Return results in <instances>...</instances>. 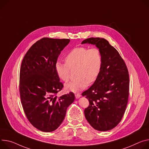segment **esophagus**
<instances>
[{"instance_id":"34e87169","label":"esophagus","mask_w":149,"mask_h":149,"mask_svg":"<svg viewBox=\"0 0 149 149\" xmlns=\"http://www.w3.org/2000/svg\"><path fill=\"white\" fill-rule=\"evenodd\" d=\"M75 96L76 99H79V98L81 97V95H80L79 94H75Z\"/></svg>"}]
</instances>
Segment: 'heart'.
Listing matches in <instances>:
<instances>
[{
    "mask_svg": "<svg viewBox=\"0 0 149 149\" xmlns=\"http://www.w3.org/2000/svg\"><path fill=\"white\" fill-rule=\"evenodd\" d=\"M65 62H56L55 71L61 80L68 82L70 78L71 70H77L78 79L66 84L65 89L78 93L86 88L88 83H92L97 79L101 71L103 56L98 48L88 49L85 46H79L72 49L67 53Z\"/></svg>",
    "mask_w": 149,
    "mask_h": 149,
    "instance_id": "b5f03b06",
    "label": "heart"
}]
</instances>
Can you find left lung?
<instances>
[{
  "instance_id": "obj_1",
  "label": "left lung",
  "mask_w": 149,
  "mask_h": 149,
  "mask_svg": "<svg viewBox=\"0 0 149 149\" xmlns=\"http://www.w3.org/2000/svg\"><path fill=\"white\" fill-rule=\"evenodd\" d=\"M96 45L102 52L100 73L93 84L82 93L90 105L84 115L91 126L100 131L115 128L123 118L129 96V74L119 52L103 38H89L81 44Z\"/></svg>"
}]
</instances>
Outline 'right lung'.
Listing matches in <instances>:
<instances>
[{"label": "right lung", "instance_id": "1", "mask_svg": "<svg viewBox=\"0 0 149 149\" xmlns=\"http://www.w3.org/2000/svg\"><path fill=\"white\" fill-rule=\"evenodd\" d=\"M70 39L44 37L36 42L24 56L20 69L19 92L22 106L30 123L43 132L56 130L68 107L75 99L72 92L57 97L63 87L55 65Z\"/></svg>", "mask_w": 149, "mask_h": 149}]
</instances>
